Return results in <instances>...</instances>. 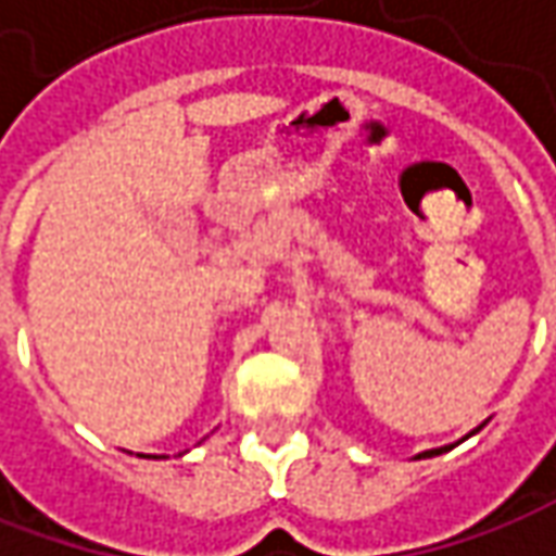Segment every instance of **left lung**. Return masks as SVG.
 Returning a JSON list of instances; mask_svg holds the SVG:
<instances>
[{"label":"left lung","mask_w":556,"mask_h":556,"mask_svg":"<svg viewBox=\"0 0 556 556\" xmlns=\"http://www.w3.org/2000/svg\"><path fill=\"white\" fill-rule=\"evenodd\" d=\"M480 428H483V425H480ZM480 428H477V431H480ZM473 433V431H470ZM468 433V437H470ZM452 446H443V450H428V452H421V455H418V458H433V455H440V452H450Z\"/></svg>","instance_id":"1"}]
</instances>
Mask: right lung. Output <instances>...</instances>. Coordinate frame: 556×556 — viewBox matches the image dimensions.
Masks as SVG:
<instances>
[{
    "label": "right lung",
    "instance_id": "1",
    "mask_svg": "<svg viewBox=\"0 0 556 556\" xmlns=\"http://www.w3.org/2000/svg\"><path fill=\"white\" fill-rule=\"evenodd\" d=\"M153 458H156V455H153Z\"/></svg>",
    "mask_w": 556,
    "mask_h": 556
}]
</instances>
